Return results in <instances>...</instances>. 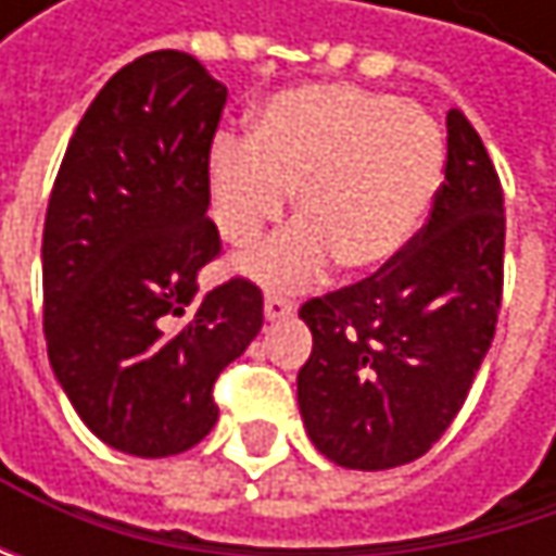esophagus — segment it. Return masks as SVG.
Wrapping results in <instances>:
<instances>
[{"instance_id":"obj_1","label":"esophagus","mask_w":556,"mask_h":556,"mask_svg":"<svg viewBox=\"0 0 556 556\" xmlns=\"http://www.w3.org/2000/svg\"><path fill=\"white\" fill-rule=\"evenodd\" d=\"M292 312H295V302H292V299H286V295H279V292H267V299H264V315H267L270 321L289 318Z\"/></svg>"}]
</instances>
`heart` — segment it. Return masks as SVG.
Returning a JSON list of instances; mask_svg holds the SVG:
<instances>
[{"label":"heart","mask_w":556,"mask_h":556,"mask_svg":"<svg viewBox=\"0 0 556 556\" xmlns=\"http://www.w3.org/2000/svg\"><path fill=\"white\" fill-rule=\"evenodd\" d=\"M441 179L431 115L348 83L282 89L261 105L251 141L218 138L208 157L212 218L231 248H251L295 192L302 222L241 261L270 289H299L334 261L348 274L389 267L421 231Z\"/></svg>","instance_id":"heart-1"}]
</instances>
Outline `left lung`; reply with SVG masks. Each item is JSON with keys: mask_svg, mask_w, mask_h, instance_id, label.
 Masks as SVG:
<instances>
[{"mask_svg": "<svg viewBox=\"0 0 556 556\" xmlns=\"http://www.w3.org/2000/svg\"><path fill=\"white\" fill-rule=\"evenodd\" d=\"M502 254L500 173L451 109L444 182L412 244L374 277L299 308L312 331L299 412L328 460L389 470L451 428L496 334Z\"/></svg>", "mask_w": 556, "mask_h": 556, "instance_id": "1", "label": "left lung"}]
</instances>
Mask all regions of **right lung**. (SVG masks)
<instances>
[{"mask_svg": "<svg viewBox=\"0 0 556 556\" xmlns=\"http://www.w3.org/2000/svg\"><path fill=\"white\" fill-rule=\"evenodd\" d=\"M225 99L195 56H138L99 89L56 169L41 241L48 357L86 428L122 454L195 447L218 421V374L264 325L257 282L195 286L222 254L205 212Z\"/></svg>", "mask_w": 556, "mask_h": 556, "instance_id": "add662e5", "label": "right lung"}]
</instances>
